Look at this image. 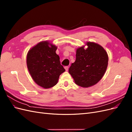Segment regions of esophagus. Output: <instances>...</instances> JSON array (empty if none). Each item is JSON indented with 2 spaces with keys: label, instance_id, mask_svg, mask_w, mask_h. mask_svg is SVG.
Returning <instances> with one entry per match:
<instances>
[{
  "label": "esophagus",
  "instance_id": "obj_1",
  "mask_svg": "<svg viewBox=\"0 0 132 132\" xmlns=\"http://www.w3.org/2000/svg\"><path fill=\"white\" fill-rule=\"evenodd\" d=\"M64 68H65V69L66 71H68V70L69 67H68V66H65V67H64Z\"/></svg>",
  "mask_w": 132,
  "mask_h": 132
}]
</instances>
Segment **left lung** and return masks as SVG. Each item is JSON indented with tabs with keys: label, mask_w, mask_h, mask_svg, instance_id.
Returning a JSON list of instances; mask_svg holds the SVG:
<instances>
[{
	"label": "left lung",
	"mask_w": 132,
	"mask_h": 132,
	"mask_svg": "<svg viewBox=\"0 0 132 132\" xmlns=\"http://www.w3.org/2000/svg\"><path fill=\"white\" fill-rule=\"evenodd\" d=\"M86 49L77 50L76 60L71 64L69 73L77 85L88 87L97 84L105 73L109 58L106 51L97 43L88 42Z\"/></svg>",
	"instance_id": "8db88e82"
}]
</instances>
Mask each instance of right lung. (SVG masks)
I'll return each instance as SVG.
<instances>
[{
    "label": "right lung",
    "instance_id": "1",
    "mask_svg": "<svg viewBox=\"0 0 132 132\" xmlns=\"http://www.w3.org/2000/svg\"><path fill=\"white\" fill-rule=\"evenodd\" d=\"M57 48L48 42H41L27 55V66L31 76L37 85L45 89L56 85L59 75L65 70L55 53Z\"/></svg>",
    "mask_w": 132,
    "mask_h": 132
}]
</instances>
